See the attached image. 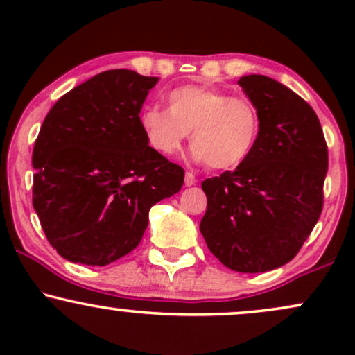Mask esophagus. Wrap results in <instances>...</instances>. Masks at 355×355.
<instances>
[{
    "label": "esophagus",
    "mask_w": 355,
    "mask_h": 355,
    "mask_svg": "<svg viewBox=\"0 0 355 355\" xmlns=\"http://www.w3.org/2000/svg\"><path fill=\"white\" fill-rule=\"evenodd\" d=\"M195 183H197V178H195V175L190 173V172H187L185 173V185L187 187H191V185H195Z\"/></svg>",
    "instance_id": "obj_1"
}]
</instances>
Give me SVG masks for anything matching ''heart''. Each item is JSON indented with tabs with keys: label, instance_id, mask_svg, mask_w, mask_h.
Masks as SVG:
<instances>
[{
	"label": "heart",
	"instance_id": "heart-1",
	"mask_svg": "<svg viewBox=\"0 0 355 355\" xmlns=\"http://www.w3.org/2000/svg\"><path fill=\"white\" fill-rule=\"evenodd\" d=\"M140 126L146 144L162 157L180 152L191 132L195 160L214 170H234L254 152L260 115L247 96H230L207 85H182L166 93V110L145 108Z\"/></svg>",
	"mask_w": 355,
	"mask_h": 355
}]
</instances>
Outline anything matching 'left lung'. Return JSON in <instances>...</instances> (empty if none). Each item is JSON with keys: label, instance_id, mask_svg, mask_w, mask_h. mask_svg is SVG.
Returning <instances> with one entry per match:
<instances>
[{"label": "left lung", "instance_id": "left-lung-1", "mask_svg": "<svg viewBox=\"0 0 355 355\" xmlns=\"http://www.w3.org/2000/svg\"><path fill=\"white\" fill-rule=\"evenodd\" d=\"M260 115L254 152L234 172L207 178L200 232L235 272L257 274L291 262L324 207L327 144L311 105L263 75L239 80Z\"/></svg>", "mask_w": 355, "mask_h": 355}]
</instances>
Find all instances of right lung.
Listing matches in <instances>:
<instances>
[{
  "label": "right lung",
  "instance_id": "1",
  "mask_svg": "<svg viewBox=\"0 0 355 355\" xmlns=\"http://www.w3.org/2000/svg\"><path fill=\"white\" fill-rule=\"evenodd\" d=\"M157 76L108 70L63 95L33 148V207L53 248L108 266L140 243L148 211L180 191L183 168L146 144L140 110Z\"/></svg>",
  "mask_w": 355,
  "mask_h": 355
}]
</instances>
